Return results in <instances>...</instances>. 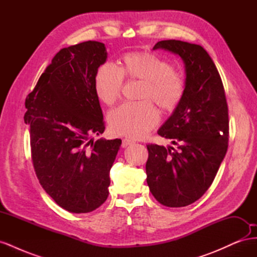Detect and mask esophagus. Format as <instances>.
<instances>
[{
	"instance_id": "1",
	"label": "esophagus",
	"mask_w": 257,
	"mask_h": 257,
	"mask_svg": "<svg viewBox=\"0 0 257 257\" xmlns=\"http://www.w3.org/2000/svg\"><path fill=\"white\" fill-rule=\"evenodd\" d=\"M132 144H133V141H131V139H127V138H124L123 141H122L121 146H122V148H125V147H127V146H130Z\"/></svg>"
}]
</instances>
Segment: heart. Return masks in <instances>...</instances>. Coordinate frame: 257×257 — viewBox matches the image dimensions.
Returning <instances> with one entry per match:
<instances>
[{
  "mask_svg": "<svg viewBox=\"0 0 257 257\" xmlns=\"http://www.w3.org/2000/svg\"><path fill=\"white\" fill-rule=\"evenodd\" d=\"M123 78L139 80L143 85L141 102L125 103L108 116L111 131L116 135L141 138L160 121V113L152 100L163 111H174L181 103L185 84L182 76L168 62L149 52H128L121 58L119 67L110 63L99 65L94 76L97 98L107 106L121 97Z\"/></svg>",
  "mask_w": 257,
  "mask_h": 257,
  "instance_id": "1",
  "label": "heart"
}]
</instances>
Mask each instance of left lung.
<instances>
[{"label": "left lung", "mask_w": 257, "mask_h": 257, "mask_svg": "<svg viewBox=\"0 0 257 257\" xmlns=\"http://www.w3.org/2000/svg\"><path fill=\"white\" fill-rule=\"evenodd\" d=\"M159 48L184 61L185 90L158 132L177 148L147 145V183L161 205L179 208L195 203L214 180L228 148V106L220 74L201 46L167 40L155 44Z\"/></svg>", "instance_id": "8db88e82"}]
</instances>
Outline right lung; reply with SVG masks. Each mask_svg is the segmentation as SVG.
<instances>
[{
    "label": "right lung",
    "mask_w": 257,
    "mask_h": 257,
    "mask_svg": "<svg viewBox=\"0 0 257 257\" xmlns=\"http://www.w3.org/2000/svg\"><path fill=\"white\" fill-rule=\"evenodd\" d=\"M103 43L88 41L61 49L26 99L31 157L43 189L68 212L102 206L121 139L95 143L105 130L94 76L105 63Z\"/></svg>",
    "instance_id": "right-lung-1"
}]
</instances>
